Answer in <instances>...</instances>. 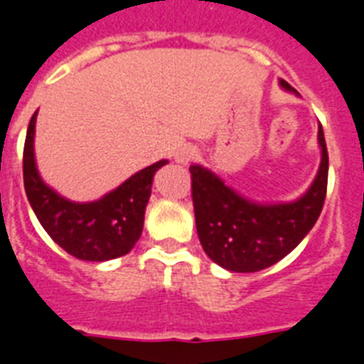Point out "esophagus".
Segmentation results:
<instances>
[{"mask_svg": "<svg viewBox=\"0 0 364 364\" xmlns=\"http://www.w3.org/2000/svg\"><path fill=\"white\" fill-rule=\"evenodd\" d=\"M198 156V151L197 147H193V145H184V147H180L178 151H176V161H180V164H189L191 160H195V158Z\"/></svg>", "mask_w": 364, "mask_h": 364, "instance_id": "1", "label": "esophagus"}]
</instances>
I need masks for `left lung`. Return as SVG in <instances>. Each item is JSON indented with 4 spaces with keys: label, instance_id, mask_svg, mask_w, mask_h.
I'll return each instance as SVG.
<instances>
[{
    "label": "left lung",
    "instance_id": "left-lung-1",
    "mask_svg": "<svg viewBox=\"0 0 364 364\" xmlns=\"http://www.w3.org/2000/svg\"><path fill=\"white\" fill-rule=\"evenodd\" d=\"M285 90H293L279 80ZM294 92V90H293ZM322 161L302 198L289 204H256L226 188L212 171L191 166L195 223L204 252L234 272H257L278 263L313 228L328 189V149L318 127Z\"/></svg>",
    "mask_w": 364,
    "mask_h": 364
}]
</instances>
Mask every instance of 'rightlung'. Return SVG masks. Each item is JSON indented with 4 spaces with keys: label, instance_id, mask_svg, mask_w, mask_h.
<instances>
[{
    "label": "right lung",
    "instance_id": "right-lung-1",
    "mask_svg": "<svg viewBox=\"0 0 364 364\" xmlns=\"http://www.w3.org/2000/svg\"><path fill=\"white\" fill-rule=\"evenodd\" d=\"M34 121L36 112L29 121L23 145V186L40 225L58 247L77 259L107 262L129 254L144 230L152 176L166 166L167 160L141 169L101 200L71 203L43 184L36 171L33 152Z\"/></svg>",
    "mask_w": 364,
    "mask_h": 364
}]
</instances>
